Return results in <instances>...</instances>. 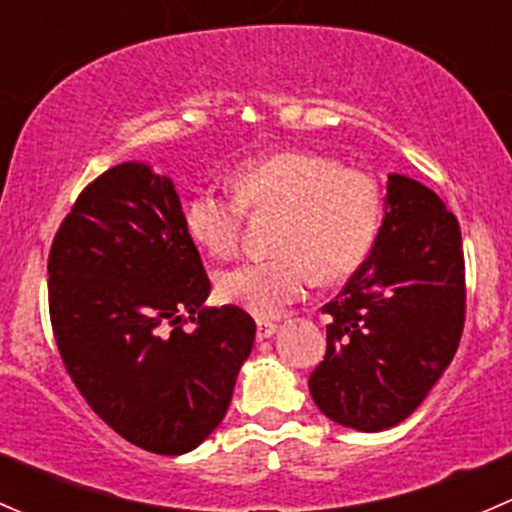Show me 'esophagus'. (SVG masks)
Returning a JSON list of instances; mask_svg holds the SVG:
<instances>
[{
    "instance_id": "esophagus-1",
    "label": "esophagus",
    "mask_w": 512,
    "mask_h": 512,
    "mask_svg": "<svg viewBox=\"0 0 512 512\" xmlns=\"http://www.w3.org/2000/svg\"><path fill=\"white\" fill-rule=\"evenodd\" d=\"M277 332V324L272 319H257V339H270Z\"/></svg>"
}]
</instances>
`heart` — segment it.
<instances>
[{
  "label": "heart",
  "instance_id": "1",
  "mask_svg": "<svg viewBox=\"0 0 512 512\" xmlns=\"http://www.w3.org/2000/svg\"><path fill=\"white\" fill-rule=\"evenodd\" d=\"M232 195L203 188L185 203L195 245L225 260L235 255L245 213H277L275 257L247 260L218 275L225 302L255 317H275L297 302L314 277L347 280L371 252L381 225V188L366 170L344 168L314 151H275L237 165Z\"/></svg>",
  "mask_w": 512,
  "mask_h": 512
}]
</instances>
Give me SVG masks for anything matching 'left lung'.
Masks as SVG:
<instances>
[{
    "instance_id": "left-lung-1",
    "label": "left lung",
    "mask_w": 512,
    "mask_h": 512,
    "mask_svg": "<svg viewBox=\"0 0 512 512\" xmlns=\"http://www.w3.org/2000/svg\"><path fill=\"white\" fill-rule=\"evenodd\" d=\"M327 354L309 376L324 416L356 431L409 418L456 354L466 262L456 215L426 185L391 173L369 257L322 307Z\"/></svg>"
}]
</instances>
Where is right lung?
<instances>
[{"mask_svg": "<svg viewBox=\"0 0 512 512\" xmlns=\"http://www.w3.org/2000/svg\"><path fill=\"white\" fill-rule=\"evenodd\" d=\"M46 267L56 347L96 416L143 451L198 448L225 418L255 319L203 304L210 280L173 180L146 163L108 168L81 190Z\"/></svg>", "mask_w": 512, "mask_h": 512, "instance_id": "1", "label": "right lung"}]
</instances>
